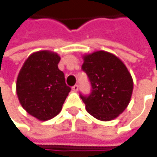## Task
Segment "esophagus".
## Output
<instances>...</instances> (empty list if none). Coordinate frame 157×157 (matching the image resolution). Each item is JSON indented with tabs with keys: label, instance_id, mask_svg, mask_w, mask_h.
<instances>
[{
	"label": "esophagus",
	"instance_id": "obj_1",
	"mask_svg": "<svg viewBox=\"0 0 157 157\" xmlns=\"http://www.w3.org/2000/svg\"><path fill=\"white\" fill-rule=\"evenodd\" d=\"M72 89H73V91H74V92H77V91L79 90V85L78 84H75V85H74Z\"/></svg>",
	"mask_w": 157,
	"mask_h": 157
}]
</instances>
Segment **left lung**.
I'll return each instance as SVG.
<instances>
[{"label": "left lung", "instance_id": "8db88e82", "mask_svg": "<svg viewBox=\"0 0 157 157\" xmlns=\"http://www.w3.org/2000/svg\"><path fill=\"white\" fill-rule=\"evenodd\" d=\"M82 69L92 86L89 95L80 94L86 111L101 121H111L127 107L134 88L124 63L115 55L97 51L83 55Z\"/></svg>", "mask_w": 157, "mask_h": 157}]
</instances>
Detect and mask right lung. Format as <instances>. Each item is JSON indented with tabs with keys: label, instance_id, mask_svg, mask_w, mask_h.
<instances>
[{
	"label": "right lung",
	"instance_id": "add662e5",
	"mask_svg": "<svg viewBox=\"0 0 157 157\" xmlns=\"http://www.w3.org/2000/svg\"><path fill=\"white\" fill-rule=\"evenodd\" d=\"M60 56L50 51L32 53L17 77L16 92L20 104L29 114L41 121L56 116L71 91L64 74L59 70Z\"/></svg>",
	"mask_w": 157,
	"mask_h": 157
}]
</instances>
